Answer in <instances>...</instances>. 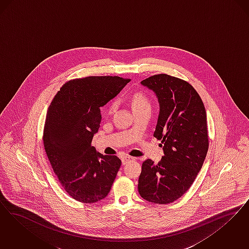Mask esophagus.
Here are the masks:
<instances>
[{
    "label": "esophagus",
    "mask_w": 249,
    "mask_h": 249,
    "mask_svg": "<svg viewBox=\"0 0 249 249\" xmlns=\"http://www.w3.org/2000/svg\"><path fill=\"white\" fill-rule=\"evenodd\" d=\"M132 160H134V158H133V157H130V156H124V157L122 158V162H123V164H126L127 162H130V161H132Z\"/></svg>",
    "instance_id": "esophagus-1"
}]
</instances>
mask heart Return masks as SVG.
Instances as JSON below:
<instances>
[{"label": "heart", "instance_id": "heart-1", "mask_svg": "<svg viewBox=\"0 0 249 249\" xmlns=\"http://www.w3.org/2000/svg\"><path fill=\"white\" fill-rule=\"evenodd\" d=\"M131 105L133 110L141 109V108H151V103L149 98L142 93H137L131 98ZM116 108V103L113 102L109 105L108 108V114H111Z\"/></svg>", "mask_w": 249, "mask_h": 249}]
</instances>
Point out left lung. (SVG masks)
<instances>
[{
    "label": "left lung",
    "instance_id": "1",
    "mask_svg": "<svg viewBox=\"0 0 249 249\" xmlns=\"http://www.w3.org/2000/svg\"><path fill=\"white\" fill-rule=\"evenodd\" d=\"M159 102L153 137L162 141L164 155L158 163H142L139 193L154 204H170L190 189L202 168L208 150L206 111L189 83L167 74L143 80Z\"/></svg>",
    "mask_w": 249,
    "mask_h": 249
}]
</instances>
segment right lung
I'll return each mask as SVG.
<instances>
[{"label":"right lung","instance_id":"obj_1","mask_svg":"<svg viewBox=\"0 0 249 249\" xmlns=\"http://www.w3.org/2000/svg\"><path fill=\"white\" fill-rule=\"evenodd\" d=\"M129 82L118 76L70 81L48 108L44 150L59 182L79 202L91 204L104 199L119 171V158L97 152L91 142L100 126V107Z\"/></svg>","mask_w":249,"mask_h":249}]
</instances>
